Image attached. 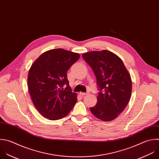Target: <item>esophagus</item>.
I'll use <instances>...</instances> for the list:
<instances>
[{"instance_id": "esophagus-1", "label": "esophagus", "mask_w": 159, "mask_h": 159, "mask_svg": "<svg viewBox=\"0 0 159 159\" xmlns=\"http://www.w3.org/2000/svg\"><path fill=\"white\" fill-rule=\"evenodd\" d=\"M87 95V93H84V92H80V95H81V96H82V97H84V96H85V95Z\"/></svg>"}]
</instances>
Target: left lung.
Instances as JSON below:
<instances>
[{"label":"left lung","instance_id":"8db88e82","mask_svg":"<svg viewBox=\"0 0 159 159\" xmlns=\"http://www.w3.org/2000/svg\"><path fill=\"white\" fill-rule=\"evenodd\" d=\"M93 71L99 89L97 103L90 112L98 119L109 122L123 112L132 93L130 75L122 59L107 50L82 54Z\"/></svg>","mask_w":159,"mask_h":159}]
</instances>
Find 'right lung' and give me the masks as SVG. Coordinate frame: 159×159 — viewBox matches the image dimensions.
<instances>
[{
  "label": "right lung",
  "instance_id": "obj_1",
  "mask_svg": "<svg viewBox=\"0 0 159 159\" xmlns=\"http://www.w3.org/2000/svg\"><path fill=\"white\" fill-rule=\"evenodd\" d=\"M79 58L77 53L52 49L43 52L31 66L29 90L35 107L45 118L59 120L73 109L77 94L69 86L67 72Z\"/></svg>",
  "mask_w": 159,
  "mask_h": 159
}]
</instances>
